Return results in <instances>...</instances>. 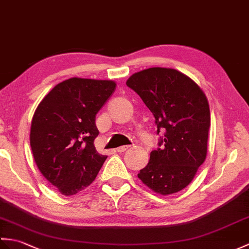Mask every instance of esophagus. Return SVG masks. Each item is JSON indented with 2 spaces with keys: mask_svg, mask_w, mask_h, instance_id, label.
I'll use <instances>...</instances> for the list:
<instances>
[{
  "mask_svg": "<svg viewBox=\"0 0 249 249\" xmlns=\"http://www.w3.org/2000/svg\"><path fill=\"white\" fill-rule=\"evenodd\" d=\"M129 145H126V146H121V147H118L117 149H115V151H117L118 153H124V152H126L127 149H129Z\"/></svg>",
  "mask_w": 249,
  "mask_h": 249,
  "instance_id": "1",
  "label": "esophagus"
}]
</instances>
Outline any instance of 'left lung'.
<instances>
[{"mask_svg":"<svg viewBox=\"0 0 249 249\" xmlns=\"http://www.w3.org/2000/svg\"><path fill=\"white\" fill-rule=\"evenodd\" d=\"M126 85L153 113L157 135H163L138 177L156 193L179 192L206 159L210 128L207 97L197 84L174 69L149 68L132 74Z\"/></svg>","mask_w":249,"mask_h":249,"instance_id":"8db88e82","label":"left lung"}]
</instances>
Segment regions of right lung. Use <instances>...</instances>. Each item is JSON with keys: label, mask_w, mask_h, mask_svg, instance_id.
<instances>
[{"label": "right lung", "mask_w": 249, "mask_h": 249, "mask_svg": "<svg viewBox=\"0 0 249 249\" xmlns=\"http://www.w3.org/2000/svg\"><path fill=\"white\" fill-rule=\"evenodd\" d=\"M112 80L73 77L40 102L31 126V147L39 171L62 195L92 183L107 156L98 154L95 117L115 89Z\"/></svg>", "instance_id": "add662e5"}]
</instances>
